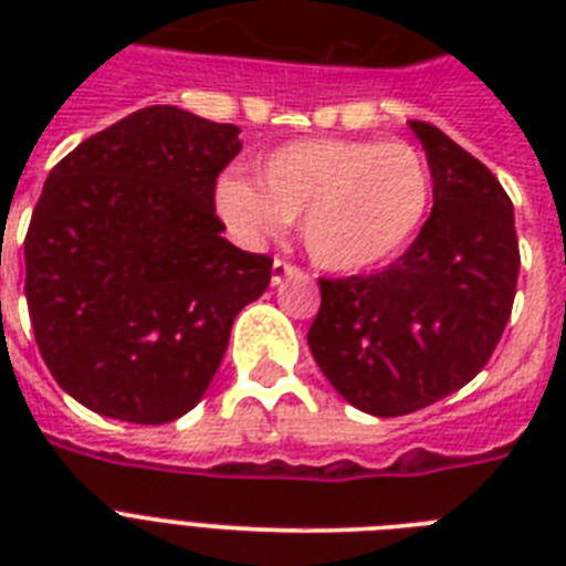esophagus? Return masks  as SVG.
<instances>
[{
    "mask_svg": "<svg viewBox=\"0 0 566 566\" xmlns=\"http://www.w3.org/2000/svg\"><path fill=\"white\" fill-rule=\"evenodd\" d=\"M296 275H302L300 266L287 264V261H273V275H270V282L282 284L287 282V279H296Z\"/></svg>",
    "mask_w": 566,
    "mask_h": 566,
    "instance_id": "34e87169",
    "label": "esophagus"
}]
</instances>
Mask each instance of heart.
I'll use <instances>...</instances> for the list:
<instances>
[{
    "instance_id": "1",
    "label": "heart",
    "mask_w": 566,
    "mask_h": 566,
    "mask_svg": "<svg viewBox=\"0 0 566 566\" xmlns=\"http://www.w3.org/2000/svg\"><path fill=\"white\" fill-rule=\"evenodd\" d=\"M217 213L247 243L300 220L302 247L319 270L364 273L394 261L420 234L431 170L411 144L311 137L258 164V181H217Z\"/></svg>"
}]
</instances>
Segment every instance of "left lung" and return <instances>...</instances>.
<instances>
[{
    "label": "left lung",
    "instance_id": "1",
    "mask_svg": "<svg viewBox=\"0 0 566 566\" xmlns=\"http://www.w3.org/2000/svg\"><path fill=\"white\" fill-rule=\"evenodd\" d=\"M431 170V217L394 264L319 279L308 346L358 411L399 417L455 394L500 344L517 293L514 205L488 167L411 119Z\"/></svg>",
    "mask_w": 566,
    "mask_h": 566
}]
</instances>
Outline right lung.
Returning <instances> with one entry per match:
<instances>
[{"label":"right lung","mask_w":566,"mask_h":566,"mask_svg":"<svg viewBox=\"0 0 566 566\" xmlns=\"http://www.w3.org/2000/svg\"><path fill=\"white\" fill-rule=\"evenodd\" d=\"M240 128L153 105L49 172L25 234V300L55 381L123 422L179 420L220 370L273 261L222 238L213 185Z\"/></svg>","instance_id":"obj_1"}]
</instances>
